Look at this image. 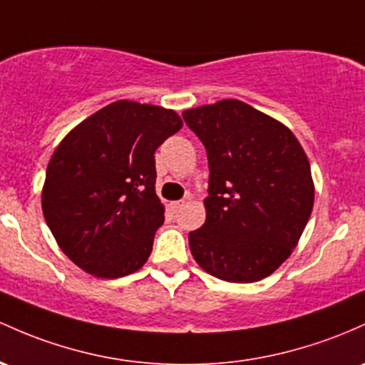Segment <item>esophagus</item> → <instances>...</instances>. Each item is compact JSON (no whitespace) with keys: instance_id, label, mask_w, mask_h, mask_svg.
I'll return each instance as SVG.
<instances>
[{"instance_id":"esophagus-1","label":"esophagus","mask_w":365,"mask_h":365,"mask_svg":"<svg viewBox=\"0 0 365 365\" xmlns=\"http://www.w3.org/2000/svg\"><path fill=\"white\" fill-rule=\"evenodd\" d=\"M183 206H185V201H175V202H171V207H173V211L182 210Z\"/></svg>"}]
</instances>
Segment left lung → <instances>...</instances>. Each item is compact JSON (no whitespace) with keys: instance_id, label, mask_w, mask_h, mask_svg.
I'll return each mask as SVG.
<instances>
[{"instance_id":"1","label":"left lung","mask_w":365,"mask_h":365,"mask_svg":"<svg viewBox=\"0 0 365 365\" xmlns=\"http://www.w3.org/2000/svg\"><path fill=\"white\" fill-rule=\"evenodd\" d=\"M206 147V223L189 234L202 270L256 282L289 258L314 207L310 163L289 128L241 100L183 112Z\"/></svg>"}]
</instances>
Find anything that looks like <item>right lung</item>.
<instances>
[{
    "label": "right lung",
    "mask_w": 365,
    "mask_h": 365,
    "mask_svg": "<svg viewBox=\"0 0 365 365\" xmlns=\"http://www.w3.org/2000/svg\"><path fill=\"white\" fill-rule=\"evenodd\" d=\"M182 126L175 110L118 100L60 142L48 163L41 206L71 262L102 279L143 267L164 222L154 152Z\"/></svg>",
    "instance_id": "add662e5"
}]
</instances>
